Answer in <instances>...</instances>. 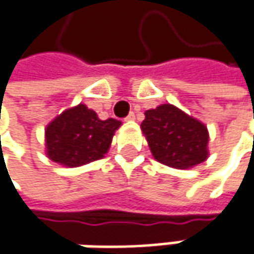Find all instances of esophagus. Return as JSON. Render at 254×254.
Segmentation results:
<instances>
[{
    "label": "esophagus",
    "mask_w": 254,
    "mask_h": 254,
    "mask_svg": "<svg viewBox=\"0 0 254 254\" xmlns=\"http://www.w3.org/2000/svg\"><path fill=\"white\" fill-rule=\"evenodd\" d=\"M125 121H135V115H133V113H129Z\"/></svg>",
    "instance_id": "obj_1"
}]
</instances>
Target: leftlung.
<instances>
[{
  "mask_svg": "<svg viewBox=\"0 0 254 254\" xmlns=\"http://www.w3.org/2000/svg\"><path fill=\"white\" fill-rule=\"evenodd\" d=\"M141 130L152 157L164 166L186 170L203 163L209 155L208 127L173 104L147 110Z\"/></svg>",
  "mask_w": 254,
  "mask_h": 254,
  "instance_id": "8db88e82",
  "label": "left lung"
}]
</instances>
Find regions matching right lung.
Segmentation results:
<instances>
[{
  "mask_svg": "<svg viewBox=\"0 0 254 254\" xmlns=\"http://www.w3.org/2000/svg\"><path fill=\"white\" fill-rule=\"evenodd\" d=\"M122 122L113 118L99 119L85 104H77L58 115L45 129L46 155L65 167H80L103 158L115 132Z\"/></svg>",
  "mask_w": 254,
  "mask_h": 254,
  "instance_id": "add662e5",
  "label": "right lung"
}]
</instances>
